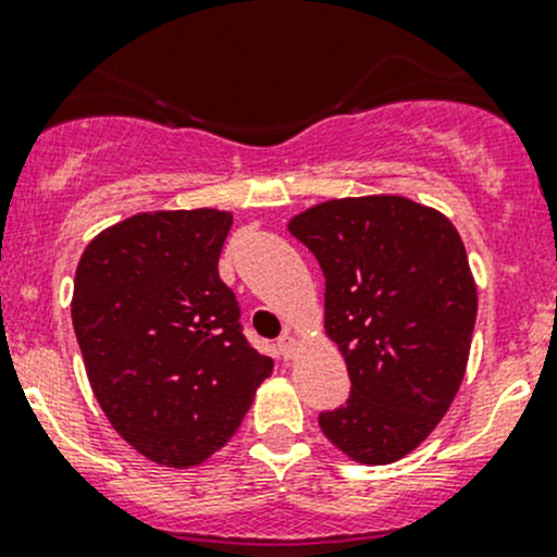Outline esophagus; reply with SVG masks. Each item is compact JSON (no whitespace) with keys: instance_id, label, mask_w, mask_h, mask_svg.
Wrapping results in <instances>:
<instances>
[{"instance_id":"obj_1","label":"esophagus","mask_w":557,"mask_h":557,"mask_svg":"<svg viewBox=\"0 0 557 557\" xmlns=\"http://www.w3.org/2000/svg\"><path fill=\"white\" fill-rule=\"evenodd\" d=\"M277 350H280V356L283 358H294V352H296V339L290 334H283L277 339Z\"/></svg>"}]
</instances>
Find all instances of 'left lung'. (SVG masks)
Listing matches in <instances>:
<instances>
[{"label":"left lung","mask_w":557,"mask_h":557,"mask_svg":"<svg viewBox=\"0 0 557 557\" xmlns=\"http://www.w3.org/2000/svg\"><path fill=\"white\" fill-rule=\"evenodd\" d=\"M288 228L323 269L325 334L350 374L320 429L358 463H393L445 418L469 361L476 285L460 234L404 196L331 199Z\"/></svg>","instance_id":"1"}]
</instances>
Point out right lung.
Returning <instances> with one entry per match:
<instances>
[{"instance_id": "add662e5", "label": "right lung", "mask_w": 557, "mask_h": 557, "mask_svg": "<svg viewBox=\"0 0 557 557\" xmlns=\"http://www.w3.org/2000/svg\"><path fill=\"white\" fill-rule=\"evenodd\" d=\"M232 212H139L88 243L72 325L94 396L145 458L188 469L243 423L272 358L245 339L218 274Z\"/></svg>"}]
</instances>
